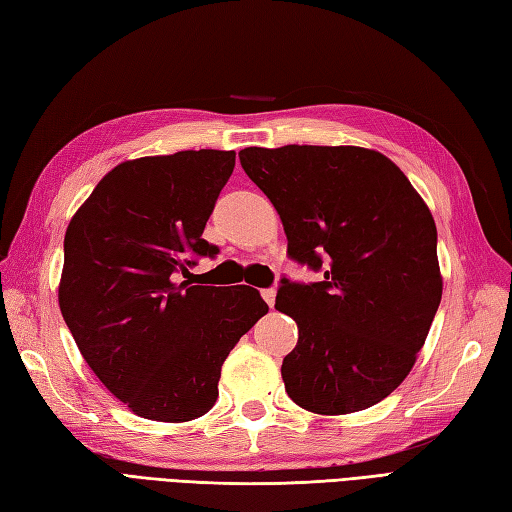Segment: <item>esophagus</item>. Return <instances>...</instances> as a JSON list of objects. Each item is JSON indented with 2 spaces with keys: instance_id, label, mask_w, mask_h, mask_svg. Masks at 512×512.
<instances>
[{
  "instance_id": "1",
  "label": "esophagus",
  "mask_w": 512,
  "mask_h": 512,
  "mask_svg": "<svg viewBox=\"0 0 512 512\" xmlns=\"http://www.w3.org/2000/svg\"><path fill=\"white\" fill-rule=\"evenodd\" d=\"M261 296H264V301L268 303V307H272V305H275L277 290L275 288H266V290H261Z\"/></svg>"
}]
</instances>
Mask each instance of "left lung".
Listing matches in <instances>:
<instances>
[{
	"label": "left lung",
	"instance_id": "left-lung-1",
	"mask_svg": "<svg viewBox=\"0 0 512 512\" xmlns=\"http://www.w3.org/2000/svg\"><path fill=\"white\" fill-rule=\"evenodd\" d=\"M240 161L275 205L288 255L325 272L310 285L281 279L275 310L299 327L285 392L314 414L375 406L412 371L441 305L430 209L377 150L244 148Z\"/></svg>",
	"mask_w": 512,
	"mask_h": 512
}]
</instances>
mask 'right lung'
<instances>
[{"label":"right lung","instance_id":"obj_1","mask_svg":"<svg viewBox=\"0 0 512 512\" xmlns=\"http://www.w3.org/2000/svg\"><path fill=\"white\" fill-rule=\"evenodd\" d=\"M233 150L124 161L95 185L65 233L58 305L82 358L137 417L185 423L218 399L222 364L268 312L251 285L176 283L196 255Z\"/></svg>","mask_w":512,"mask_h":512}]
</instances>
